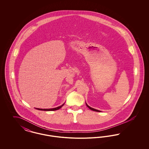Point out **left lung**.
Segmentation results:
<instances>
[{"instance_id": "1", "label": "left lung", "mask_w": 149, "mask_h": 149, "mask_svg": "<svg viewBox=\"0 0 149 149\" xmlns=\"http://www.w3.org/2000/svg\"><path fill=\"white\" fill-rule=\"evenodd\" d=\"M85 104H86V106L88 107L90 109H91V110H92V111H95V112H101L100 111H99V110H98V109H94V108H93L92 107L89 106L87 104V103H86V102H85Z\"/></svg>"}]
</instances>
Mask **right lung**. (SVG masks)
Wrapping results in <instances>:
<instances>
[{"mask_svg": "<svg viewBox=\"0 0 149 149\" xmlns=\"http://www.w3.org/2000/svg\"><path fill=\"white\" fill-rule=\"evenodd\" d=\"M65 104L64 103V104H63L61 106H60L57 107L56 108H50V109H41V108H35L36 109H38V110H40V111H56V110H58L60 108H61Z\"/></svg>", "mask_w": 149, "mask_h": 149, "instance_id": "1", "label": "right lung"}]
</instances>
